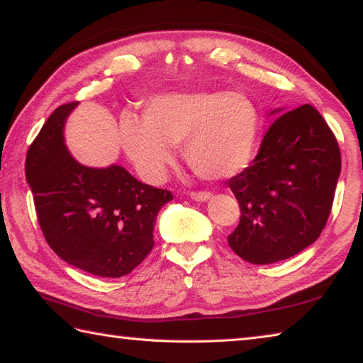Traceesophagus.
I'll return each mask as SVG.
<instances>
[{"label":"esophagus","mask_w":363,"mask_h":363,"mask_svg":"<svg viewBox=\"0 0 363 363\" xmlns=\"http://www.w3.org/2000/svg\"><path fill=\"white\" fill-rule=\"evenodd\" d=\"M189 196H191V199L198 201V202H206L207 199L212 198V193L211 191H191L189 193Z\"/></svg>","instance_id":"1"}]
</instances>
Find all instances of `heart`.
<instances>
[{
    "label": "heart",
    "instance_id": "b5f03b06",
    "mask_svg": "<svg viewBox=\"0 0 363 363\" xmlns=\"http://www.w3.org/2000/svg\"><path fill=\"white\" fill-rule=\"evenodd\" d=\"M262 113L249 94L198 91L159 95L143 106V119L125 114L119 137L140 175L159 182L185 143L189 167L220 180L242 172L257 152Z\"/></svg>",
    "mask_w": 363,
    "mask_h": 363
}]
</instances>
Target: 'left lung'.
Returning <instances> with one entry per match:
<instances>
[{
	"instance_id": "1",
	"label": "left lung",
	"mask_w": 363,
	"mask_h": 363,
	"mask_svg": "<svg viewBox=\"0 0 363 363\" xmlns=\"http://www.w3.org/2000/svg\"><path fill=\"white\" fill-rule=\"evenodd\" d=\"M341 172L338 140L322 114L304 104L266 130L249 167L228 180L240 220L228 244L252 264L296 255L327 225Z\"/></svg>"
}]
</instances>
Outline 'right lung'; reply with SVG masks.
Masks as SVG:
<instances>
[{
    "mask_svg": "<svg viewBox=\"0 0 363 363\" xmlns=\"http://www.w3.org/2000/svg\"><path fill=\"white\" fill-rule=\"evenodd\" d=\"M76 105H60L44 123L27 151L25 177L50 249L94 276L123 277L151 252L159 208L174 196L121 165L76 162L63 142V124Z\"/></svg>",
    "mask_w": 363,
    "mask_h": 363,
    "instance_id": "1",
    "label": "right lung"
}]
</instances>
